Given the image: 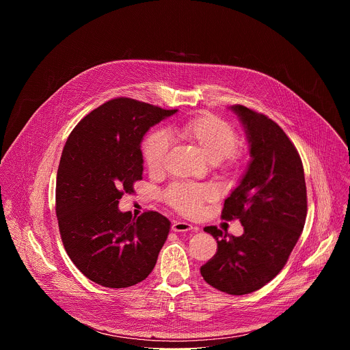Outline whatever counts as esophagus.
Masks as SVG:
<instances>
[{"instance_id":"1","label":"esophagus","mask_w":350,"mask_h":350,"mask_svg":"<svg viewBox=\"0 0 350 350\" xmlns=\"http://www.w3.org/2000/svg\"><path fill=\"white\" fill-rule=\"evenodd\" d=\"M172 230L174 231V232H185V231H198V228L196 227H192L191 224H188V223H185V221H173L172 223Z\"/></svg>"}]
</instances>
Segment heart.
I'll list each match as a JSON object with an SVG mask.
<instances>
[{"label": "heart", "mask_w": 350, "mask_h": 350, "mask_svg": "<svg viewBox=\"0 0 350 350\" xmlns=\"http://www.w3.org/2000/svg\"><path fill=\"white\" fill-rule=\"evenodd\" d=\"M174 133L183 139L196 145L209 162L221 165L226 170L237 169L241 163L238 142L234 127L226 120L202 113L193 116L174 127ZM167 152V138L162 131H152L142 142V157L149 172L158 173L163 169ZM215 196L211 187L193 184H174L165 192V201L174 211L192 216L202 205Z\"/></svg>", "instance_id": "b5f03b06"}]
</instances>
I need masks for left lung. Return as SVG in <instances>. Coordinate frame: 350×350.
Masks as SVG:
<instances>
[{
  "instance_id": "obj_1",
  "label": "left lung",
  "mask_w": 350,
  "mask_h": 350,
  "mask_svg": "<svg viewBox=\"0 0 350 350\" xmlns=\"http://www.w3.org/2000/svg\"><path fill=\"white\" fill-rule=\"evenodd\" d=\"M231 111L245 129L252 161L224 201L221 219H238L243 234L205 227L217 241V252L201 274L221 292L245 295L265 286L286 265L304 231L308 195L302 159L284 130L243 105Z\"/></svg>"
}]
</instances>
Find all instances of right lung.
Masks as SVG:
<instances>
[{
  "label": "right lung",
  "instance_id": "right-lung-1",
  "mask_svg": "<svg viewBox=\"0 0 350 350\" xmlns=\"http://www.w3.org/2000/svg\"><path fill=\"white\" fill-rule=\"evenodd\" d=\"M176 112L115 98L81 119L68 137L57 174L58 226L70 260L95 284L127 288L157 265L170 221L152 211L133 219L118 205L142 178L145 133Z\"/></svg>",
  "mask_w": 350,
  "mask_h": 350
}]
</instances>
